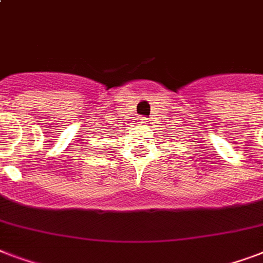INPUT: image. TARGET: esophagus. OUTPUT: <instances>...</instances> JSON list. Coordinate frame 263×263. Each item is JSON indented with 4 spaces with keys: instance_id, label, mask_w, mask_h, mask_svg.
Wrapping results in <instances>:
<instances>
[{
    "instance_id": "esophagus-1",
    "label": "esophagus",
    "mask_w": 263,
    "mask_h": 263,
    "mask_svg": "<svg viewBox=\"0 0 263 263\" xmlns=\"http://www.w3.org/2000/svg\"><path fill=\"white\" fill-rule=\"evenodd\" d=\"M142 120V121H144V123H148V121H146V119H140Z\"/></svg>"
}]
</instances>
